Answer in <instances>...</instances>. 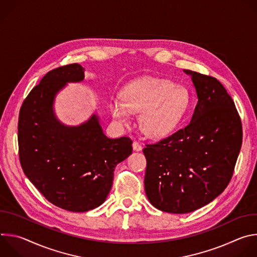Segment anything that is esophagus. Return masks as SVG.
Instances as JSON below:
<instances>
[{"instance_id": "1", "label": "esophagus", "mask_w": 257, "mask_h": 257, "mask_svg": "<svg viewBox=\"0 0 257 257\" xmlns=\"http://www.w3.org/2000/svg\"><path fill=\"white\" fill-rule=\"evenodd\" d=\"M132 146H133V151L134 152H141L142 151V145L139 144L137 141H134L132 143Z\"/></svg>"}]
</instances>
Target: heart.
<instances>
[{"mask_svg":"<svg viewBox=\"0 0 257 257\" xmlns=\"http://www.w3.org/2000/svg\"><path fill=\"white\" fill-rule=\"evenodd\" d=\"M120 97L108 102L112 118L120 126L127 127L131 123V114L140 113V128L152 139H164L173 134L190 104V93L186 87L155 77L126 84Z\"/></svg>","mask_w":257,"mask_h":257,"instance_id":"heart-1","label":"heart"}]
</instances>
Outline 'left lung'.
Here are the masks:
<instances>
[{
	"label": "left lung",
	"mask_w": 257,
	"mask_h": 257,
	"mask_svg": "<svg viewBox=\"0 0 257 257\" xmlns=\"http://www.w3.org/2000/svg\"><path fill=\"white\" fill-rule=\"evenodd\" d=\"M191 77L197 103L191 121L170 137L146 145L145 194L158 209L194 211L221 194L232 178L242 144L235 103L213 77L183 70Z\"/></svg>",
	"instance_id": "obj_1"
}]
</instances>
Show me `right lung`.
<instances>
[{
	"mask_svg": "<svg viewBox=\"0 0 257 257\" xmlns=\"http://www.w3.org/2000/svg\"><path fill=\"white\" fill-rule=\"evenodd\" d=\"M83 79L79 64L50 71L24 100L18 122L24 174L51 203L75 212L104 202L116 166L132 154L130 138L104 135L96 112L76 126L58 119L54 107L58 93L68 83Z\"/></svg>",
	"mask_w": 257,
	"mask_h": 257,
	"instance_id": "right-lung-1",
	"label": "right lung"
}]
</instances>
